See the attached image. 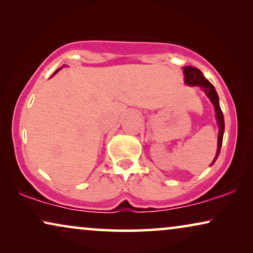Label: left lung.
<instances>
[{
    "label": "left lung",
    "instance_id": "1",
    "mask_svg": "<svg viewBox=\"0 0 253 253\" xmlns=\"http://www.w3.org/2000/svg\"><path fill=\"white\" fill-rule=\"evenodd\" d=\"M183 72H184V76H185L184 78L185 84L189 86H199V87L205 92V94L209 96L211 102L213 103L214 109H215V119L217 121V126H219V136H217L216 155L215 158H214L212 164H211L213 165L220 154L221 145H222V139H223V131H224V120H223L222 110H221L220 105H219V96H217V93L215 91V88H214V86L211 84L205 77H204L203 72L200 71L199 69L188 65V67L183 68Z\"/></svg>",
    "mask_w": 253,
    "mask_h": 253
}]
</instances>
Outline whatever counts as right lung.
I'll return each mask as SVG.
<instances>
[{"label": "right lung", "instance_id": "1", "mask_svg": "<svg viewBox=\"0 0 253 253\" xmlns=\"http://www.w3.org/2000/svg\"><path fill=\"white\" fill-rule=\"evenodd\" d=\"M60 69H62V68H60ZM60 69H58V70H56V71H55V72H54V74H53V76H54L55 74H56V72H57V71H60Z\"/></svg>", "mask_w": 253, "mask_h": 253}]
</instances>
